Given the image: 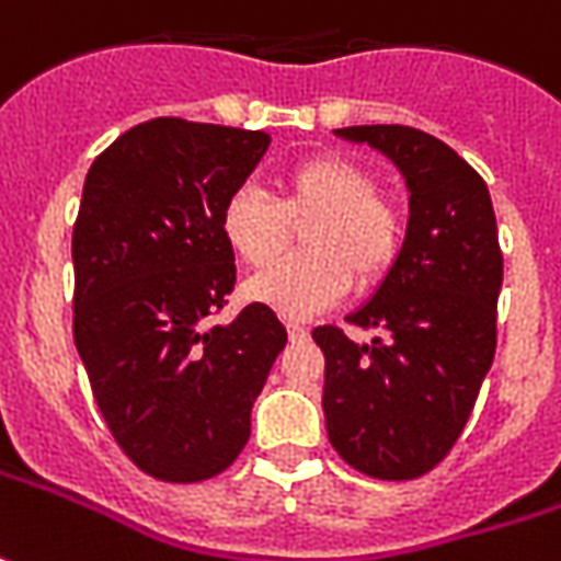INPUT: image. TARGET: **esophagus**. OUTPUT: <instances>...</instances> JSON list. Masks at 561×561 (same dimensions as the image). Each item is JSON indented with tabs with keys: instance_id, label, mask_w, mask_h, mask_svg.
<instances>
[{
	"instance_id": "esophagus-1",
	"label": "esophagus",
	"mask_w": 561,
	"mask_h": 561,
	"mask_svg": "<svg viewBox=\"0 0 561 561\" xmlns=\"http://www.w3.org/2000/svg\"><path fill=\"white\" fill-rule=\"evenodd\" d=\"M307 335H310V329H307V325H300V322H288V339L304 341Z\"/></svg>"
}]
</instances>
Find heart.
I'll return each mask as SVG.
<instances>
[{"label":"heart","mask_w":561,"mask_h":561,"mask_svg":"<svg viewBox=\"0 0 561 561\" xmlns=\"http://www.w3.org/2000/svg\"><path fill=\"white\" fill-rule=\"evenodd\" d=\"M304 254L248 282V298L285 319H307L339 304L357 282L363 291L391 276L403 254L407 220L378 195L376 176L339 154H310L276 176V202L257 188L222 207V239L254 270L279 261L302 226Z\"/></svg>","instance_id":"b5f03b06"}]
</instances>
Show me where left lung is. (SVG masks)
I'll return each mask as SVG.
<instances>
[{"mask_svg":"<svg viewBox=\"0 0 561 561\" xmlns=\"http://www.w3.org/2000/svg\"><path fill=\"white\" fill-rule=\"evenodd\" d=\"M385 151L410 185L403 254L347 322L351 341L313 329L325 357V432L339 456L378 481L432 472L462 435L496 351L503 251L491 192L440 139L400 124L335 129Z\"/></svg>","mask_w":561,"mask_h":561,"instance_id":"left-lung-1","label":"left lung"}]
</instances>
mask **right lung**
<instances>
[{
	"label": "right lung",
	"instance_id": "right-lung-1",
	"mask_svg": "<svg viewBox=\"0 0 561 561\" xmlns=\"http://www.w3.org/2000/svg\"><path fill=\"white\" fill-rule=\"evenodd\" d=\"M261 129L154 117L89 167L73 222V344L133 466L173 484L226 472L285 347V325L236 288L222 207L257 167Z\"/></svg>",
	"mask_w": 561,
	"mask_h": 561
}]
</instances>
